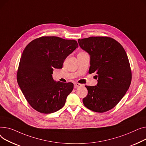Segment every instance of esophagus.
<instances>
[{
    "instance_id": "esophagus-1",
    "label": "esophagus",
    "mask_w": 146,
    "mask_h": 146,
    "mask_svg": "<svg viewBox=\"0 0 146 146\" xmlns=\"http://www.w3.org/2000/svg\"><path fill=\"white\" fill-rule=\"evenodd\" d=\"M74 86L75 87H79L82 86V84H79V83H74Z\"/></svg>"
}]
</instances>
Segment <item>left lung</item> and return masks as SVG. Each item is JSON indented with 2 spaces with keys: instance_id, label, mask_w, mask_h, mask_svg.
I'll return each instance as SVG.
<instances>
[{
  "instance_id": "obj_1",
  "label": "left lung",
  "mask_w": 146,
  "mask_h": 146,
  "mask_svg": "<svg viewBox=\"0 0 146 146\" xmlns=\"http://www.w3.org/2000/svg\"><path fill=\"white\" fill-rule=\"evenodd\" d=\"M78 41L90 55L89 73L96 72L98 78L97 85L85 86L88 94L83 103L94 112H106L118 103L129 88L131 71L128 56L113 38L91 36Z\"/></svg>"
}]
</instances>
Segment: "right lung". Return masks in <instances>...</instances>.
I'll return each mask as SVG.
<instances>
[{
    "instance_id": "right-lung-1",
    "label": "right lung",
    "mask_w": 146,
    "mask_h": 146,
    "mask_svg": "<svg viewBox=\"0 0 146 146\" xmlns=\"http://www.w3.org/2000/svg\"><path fill=\"white\" fill-rule=\"evenodd\" d=\"M78 47L75 40L42 36L31 41L21 56L17 81L30 106L41 113L50 114L65 105L72 92V82L54 80V68H62L66 58Z\"/></svg>"
}]
</instances>
